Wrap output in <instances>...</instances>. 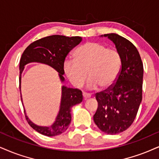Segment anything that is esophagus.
<instances>
[{"mask_svg":"<svg viewBox=\"0 0 159 159\" xmlns=\"http://www.w3.org/2000/svg\"><path fill=\"white\" fill-rule=\"evenodd\" d=\"M83 96L84 99H89V98L91 97V94H89V93H85V92H83Z\"/></svg>","mask_w":159,"mask_h":159,"instance_id":"1","label":"esophagus"}]
</instances>
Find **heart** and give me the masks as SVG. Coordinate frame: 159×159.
<instances>
[{"label": "heart", "mask_w": 159, "mask_h": 159, "mask_svg": "<svg viewBox=\"0 0 159 159\" xmlns=\"http://www.w3.org/2000/svg\"><path fill=\"white\" fill-rule=\"evenodd\" d=\"M74 59H66L63 71L74 87L80 88L89 76L88 89L99 86L107 89L115 83L121 66L120 54L114 48H107L97 42H89L80 46L74 52Z\"/></svg>", "instance_id": "b5f03b06"}]
</instances>
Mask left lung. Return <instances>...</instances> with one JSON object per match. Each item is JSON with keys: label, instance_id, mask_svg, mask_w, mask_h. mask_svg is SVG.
Instances as JSON below:
<instances>
[{"label": "left lung", "instance_id": "1", "mask_svg": "<svg viewBox=\"0 0 159 159\" xmlns=\"http://www.w3.org/2000/svg\"><path fill=\"white\" fill-rule=\"evenodd\" d=\"M104 37L115 44L121 66L115 83L96 93L98 107L93 121L102 132L114 135L126 130L136 118L142 99L144 70L139 53L130 41L114 33Z\"/></svg>", "mask_w": 159, "mask_h": 159}]
</instances>
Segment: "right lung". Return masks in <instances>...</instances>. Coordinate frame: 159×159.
Masks as SVG:
<instances>
[{
  "label": "right lung",
  "instance_id": "1",
  "mask_svg": "<svg viewBox=\"0 0 159 159\" xmlns=\"http://www.w3.org/2000/svg\"><path fill=\"white\" fill-rule=\"evenodd\" d=\"M82 41L80 37H66L62 35H52L38 40L25 48L20 60V91L21 74L24 66L30 62H40L50 66L59 73V77L63 83V62L66 56L74 47ZM21 102L23 104L22 96L20 93ZM83 101L82 91L77 89H70L66 86H62V96L60 111L57 116L55 121L50 126H38L34 124L28 118L25 112V116L29 125L39 134L46 136H55L62 134L68 129L70 121V110L74 105Z\"/></svg>",
  "mask_w": 159,
  "mask_h": 159
}]
</instances>
